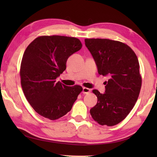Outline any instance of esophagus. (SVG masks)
I'll return each instance as SVG.
<instances>
[{
    "mask_svg": "<svg viewBox=\"0 0 157 157\" xmlns=\"http://www.w3.org/2000/svg\"><path fill=\"white\" fill-rule=\"evenodd\" d=\"M90 92V89H89L88 88H85V87L83 88L82 93H84V94H88Z\"/></svg>",
    "mask_w": 157,
    "mask_h": 157,
    "instance_id": "34e87169",
    "label": "esophagus"
}]
</instances>
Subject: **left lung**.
Masks as SVG:
<instances>
[{
  "label": "left lung",
  "instance_id": "obj_1",
  "mask_svg": "<svg viewBox=\"0 0 157 157\" xmlns=\"http://www.w3.org/2000/svg\"><path fill=\"white\" fill-rule=\"evenodd\" d=\"M84 41L99 74L109 78L105 94L92 90L98 102L90 112L98 124L115 125L125 119L138 98L142 76L138 57L121 42L105 38H86Z\"/></svg>",
  "mask_w": 157,
  "mask_h": 157
}]
</instances>
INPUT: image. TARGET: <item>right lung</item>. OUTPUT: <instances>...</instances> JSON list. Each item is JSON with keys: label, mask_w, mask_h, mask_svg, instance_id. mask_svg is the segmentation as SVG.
<instances>
[{"label": "right lung", "mask_w": 157, "mask_h": 157, "mask_svg": "<svg viewBox=\"0 0 157 157\" xmlns=\"http://www.w3.org/2000/svg\"><path fill=\"white\" fill-rule=\"evenodd\" d=\"M82 47L78 38L53 35L38 36L26 48L20 67L21 85L40 115L56 120L71 111L82 87L67 86L56 79L65 70L69 56Z\"/></svg>", "instance_id": "obj_1"}]
</instances>
